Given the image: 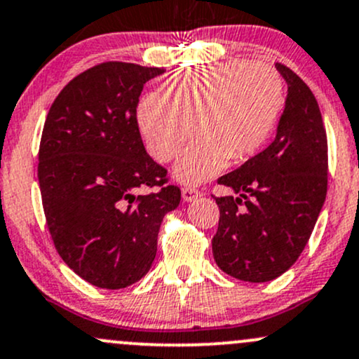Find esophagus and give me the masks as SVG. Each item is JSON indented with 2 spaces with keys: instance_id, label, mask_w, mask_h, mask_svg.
Segmentation results:
<instances>
[{
  "instance_id": "34e87169",
  "label": "esophagus",
  "mask_w": 359,
  "mask_h": 359,
  "mask_svg": "<svg viewBox=\"0 0 359 359\" xmlns=\"http://www.w3.org/2000/svg\"><path fill=\"white\" fill-rule=\"evenodd\" d=\"M201 198V191L196 187H182V199L184 201H194Z\"/></svg>"
}]
</instances>
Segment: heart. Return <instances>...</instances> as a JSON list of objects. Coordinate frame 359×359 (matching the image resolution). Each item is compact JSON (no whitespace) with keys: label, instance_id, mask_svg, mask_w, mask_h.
Returning a JSON list of instances; mask_svg holds the SVG:
<instances>
[{"label":"heart","instance_id":"b5f03b06","mask_svg":"<svg viewBox=\"0 0 359 359\" xmlns=\"http://www.w3.org/2000/svg\"><path fill=\"white\" fill-rule=\"evenodd\" d=\"M285 104V85L264 62L224 61L173 74L163 92H151L137 107L148 151L158 161L175 158V177L199 184L226 165L257 153L273 133Z\"/></svg>","mask_w":359,"mask_h":359}]
</instances>
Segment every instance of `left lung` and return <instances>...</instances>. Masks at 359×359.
I'll use <instances>...</instances> for the list:
<instances>
[{"label":"left lung","instance_id":"left-lung-1","mask_svg":"<svg viewBox=\"0 0 359 359\" xmlns=\"http://www.w3.org/2000/svg\"><path fill=\"white\" fill-rule=\"evenodd\" d=\"M288 97L273 143L218 184L235 196L219 208L212 255L223 273L266 283L290 269L305 249L327 194V135L312 90L276 62Z\"/></svg>","mask_w":359,"mask_h":359}]
</instances>
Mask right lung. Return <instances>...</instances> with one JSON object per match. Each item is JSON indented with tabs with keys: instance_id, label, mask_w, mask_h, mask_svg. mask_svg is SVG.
Listing matches in <instances>:
<instances>
[{
	"instance_id": "obj_1",
	"label": "right lung",
	"mask_w": 359,
	"mask_h": 359,
	"mask_svg": "<svg viewBox=\"0 0 359 359\" xmlns=\"http://www.w3.org/2000/svg\"><path fill=\"white\" fill-rule=\"evenodd\" d=\"M163 71L102 62L73 78L46 117L37 172L47 228L69 269L98 288H126L148 273L160 224L180 203L136 117L144 83ZM144 187L159 191L135 194Z\"/></svg>"
}]
</instances>
